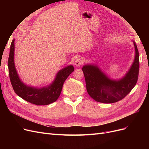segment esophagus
<instances>
[{
  "label": "esophagus",
  "mask_w": 149,
  "mask_h": 149,
  "mask_svg": "<svg viewBox=\"0 0 149 149\" xmlns=\"http://www.w3.org/2000/svg\"><path fill=\"white\" fill-rule=\"evenodd\" d=\"M84 61L83 60V58H78L76 60V61L74 62V64H75V65L76 66H79L80 65H83L84 63Z\"/></svg>",
  "instance_id": "34e87169"
}]
</instances>
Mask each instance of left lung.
Masks as SVG:
<instances>
[{"label": "left lung", "instance_id": "1", "mask_svg": "<svg viewBox=\"0 0 149 149\" xmlns=\"http://www.w3.org/2000/svg\"><path fill=\"white\" fill-rule=\"evenodd\" d=\"M136 55L133 64L123 78L111 80L96 66L85 65L82 68L89 95L97 102L114 103L120 101L136 86L139 71V53L134 42Z\"/></svg>", "mask_w": 149, "mask_h": 149}]
</instances>
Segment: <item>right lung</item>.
Returning <instances> with one entry per match:
<instances>
[{
    "label": "right lung",
    "instance_id": "add662e5",
    "mask_svg": "<svg viewBox=\"0 0 149 149\" xmlns=\"http://www.w3.org/2000/svg\"><path fill=\"white\" fill-rule=\"evenodd\" d=\"M14 41L15 40H13L10 45L8 68L10 83L15 93L24 100L37 106L48 105L56 101L60 95L65 80L74 71V67L70 65L60 70L55 81L48 87L37 89L28 86L21 81L15 69L13 60Z\"/></svg>",
    "mask_w": 149,
    "mask_h": 149
}]
</instances>
